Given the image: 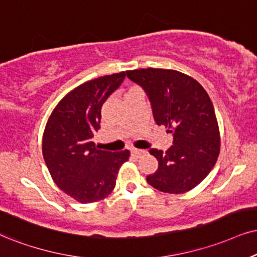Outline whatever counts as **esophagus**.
<instances>
[{
  "label": "esophagus",
  "instance_id": "obj_1",
  "mask_svg": "<svg viewBox=\"0 0 257 257\" xmlns=\"http://www.w3.org/2000/svg\"><path fill=\"white\" fill-rule=\"evenodd\" d=\"M145 153H146V151H142V149H136V148L132 149V154L136 158H140L142 154H145Z\"/></svg>",
  "mask_w": 257,
  "mask_h": 257
}]
</instances>
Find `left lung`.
I'll list each match as a JSON object with an SVG mask.
<instances>
[{
  "instance_id": "left-lung-1",
  "label": "left lung",
  "mask_w": 257,
  "mask_h": 257,
  "mask_svg": "<svg viewBox=\"0 0 257 257\" xmlns=\"http://www.w3.org/2000/svg\"><path fill=\"white\" fill-rule=\"evenodd\" d=\"M126 77L147 93L158 125L173 134V145L152 148L159 167L148 184L165 193H185L206 178L220 151L219 128L209 95L192 77L174 70L140 69Z\"/></svg>"
}]
</instances>
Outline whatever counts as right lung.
Here are the masks:
<instances>
[{
  "instance_id": "1",
  "label": "right lung",
  "mask_w": 257,
  "mask_h": 257,
  "mask_svg": "<svg viewBox=\"0 0 257 257\" xmlns=\"http://www.w3.org/2000/svg\"><path fill=\"white\" fill-rule=\"evenodd\" d=\"M125 72L103 76L70 91L52 111L42 136V155L57 186L83 204L108 197L128 149H97L103 103L124 80Z\"/></svg>"
}]
</instances>
